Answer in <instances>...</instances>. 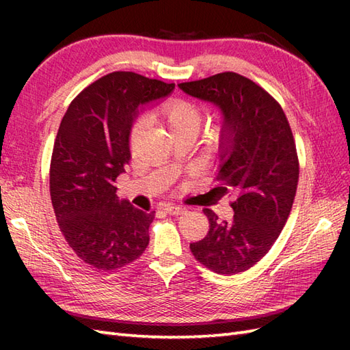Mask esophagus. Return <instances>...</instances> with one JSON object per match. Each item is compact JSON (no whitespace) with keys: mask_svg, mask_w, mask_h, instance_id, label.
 <instances>
[{"mask_svg":"<svg viewBox=\"0 0 350 350\" xmlns=\"http://www.w3.org/2000/svg\"><path fill=\"white\" fill-rule=\"evenodd\" d=\"M163 211L170 215H182L185 212V207L182 206H174V204H165Z\"/></svg>","mask_w":350,"mask_h":350,"instance_id":"esophagus-1","label":"esophagus"}]
</instances>
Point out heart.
I'll list each match as a JSON object with an SVG mask.
<instances>
[{
  "mask_svg": "<svg viewBox=\"0 0 350 350\" xmlns=\"http://www.w3.org/2000/svg\"><path fill=\"white\" fill-rule=\"evenodd\" d=\"M203 108L197 105L194 102L185 99H173L152 114L154 120L163 122L167 126L170 133L173 137L176 135H192L196 137L203 123ZM146 129V122L139 120L133 124L131 132L132 144L137 143V139L141 137V133ZM227 139V129L224 126H215L207 138V144L211 147H219Z\"/></svg>",
  "mask_w": 350,
  "mask_h": 350,
  "instance_id": "1",
  "label": "heart"
}]
</instances>
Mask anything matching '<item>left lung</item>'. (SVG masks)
Masks as SVG:
<instances>
[{"label": "left lung", "instance_id": "left-lung-1", "mask_svg": "<svg viewBox=\"0 0 350 350\" xmlns=\"http://www.w3.org/2000/svg\"><path fill=\"white\" fill-rule=\"evenodd\" d=\"M179 87L221 109L227 139L218 148L213 191L234 196L230 221L203 211L209 232L189 248L213 272L241 273L267 254L292 211L299 179L293 133L280 103L239 73L222 72Z\"/></svg>", "mask_w": 350, "mask_h": 350}]
</instances>
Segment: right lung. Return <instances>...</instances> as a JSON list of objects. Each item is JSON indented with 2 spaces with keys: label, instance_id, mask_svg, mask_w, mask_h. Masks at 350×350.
Segmentation results:
<instances>
[{
  "label": "right lung",
  "instance_id": "1",
  "mask_svg": "<svg viewBox=\"0 0 350 350\" xmlns=\"http://www.w3.org/2000/svg\"><path fill=\"white\" fill-rule=\"evenodd\" d=\"M174 84L133 72H113L72 100L51 158L49 191L64 239L100 271L137 260L148 245L154 212L118 200L116 180L131 159V129L138 108L162 99Z\"/></svg>",
  "mask_w": 350,
  "mask_h": 350
}]
</instances>
